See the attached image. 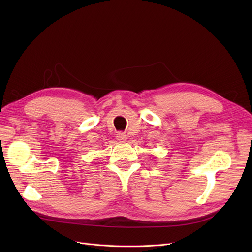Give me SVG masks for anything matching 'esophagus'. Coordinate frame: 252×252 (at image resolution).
<instances>
[{"label": "esophagus", "instance_id": "esophagus-1", "mask_svg": "<svg viewBox=\"0 0 252 252\" xmlns=\"http://www.w3.org/2000/svg\"><path fill=\"white\" fill-rule=\"evenodd\" d=\"M116 139L119 142H125L126 140V135L125 133H122V131H119V133H117L116 135Z\"/></svg>", "mask_w": 252, "mask_h": 252}]
</instances>
